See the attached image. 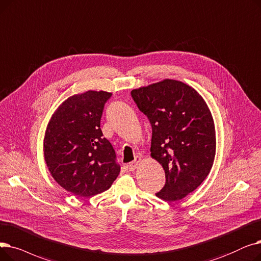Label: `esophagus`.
I'll return each mask as SVG.
<instances>
[{
	"instance_id": "esophagus-1",
	"label": "esophagus",
	"mask_w": 261,
	"mask_h": 261,
	"mask_svg": "<svg viewBox=\"0 0 261 261\" xmlns=\"http://www.w3.org/2000/svg\"><path fill=\"white\" fill-rule=\"evenodd\" d=\"M140 163H141V158H140V157H136L135 160L133 161V163H130V164L127 166V169H128L129 171H134V170L137 169V167H138V165H139Z\"/></svg>"
}]
</instances>
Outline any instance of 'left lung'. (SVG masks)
<instances>
[{"label": "left lung", "instance_id": "obj_1", "mask_svg": "<svg viewBox=\"0 0 261 261\" xmlns=\"http://www.w3.org/2000/svg\"><path fill=\"white\" fill-rule=\"evenodd\" d=\"M132 96L152 125L151 157L165 170V187L156 196L181 200L213 168L217 140L212 111L194 88L175 80L133 89Z\"/></svg>", "mask_w": 261, "mask_h": 261}]
</instances>
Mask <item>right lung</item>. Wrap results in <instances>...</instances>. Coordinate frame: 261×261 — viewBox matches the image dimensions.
<instances>
[{"mask_svg": "<svg viewBox=\"0 0 261 261\" xmlns=\"http://www.w3.org/2000/svg\"><path fill=\"white\" fill-rule=\"evenodd\" d=\"M111 95L103 90L73 94L47 123L43 139L46 167L60 187L76 196L106 191L120 174L114 147L100 127Z\"/></svg>", "mask_w": 261, "mask_h": 261, "instance_id": "right-lung-1", "label": "right lung"}]
</instances>
